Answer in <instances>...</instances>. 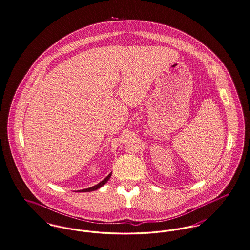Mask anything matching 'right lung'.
Returning a JSON list of instances; mask_svg holds the SVG:
<instances>
[{
	"label": "right lung",
	"mask_w": 250,
	"mask_h": 250,
	"mask_svg": "<svg viewBox=\"0 0 250 250\" xmlns=\"http://www.w3.org/2000/svg\"><path fill=\"white\" fill-rule=\"evenodd\" d=\"M111 174L112 173H110V174L103 180V181H101L99 184L95 185V186H93V187H91V188H86V189H82V190H78V192H87V191H93V190H95V189H98V188H100L101 187H103L104 185L105 184L107 181H108L109 178H110V176H111Z\"/></svg>",
	"instance_id": "obj_1"
}]
</instances>
